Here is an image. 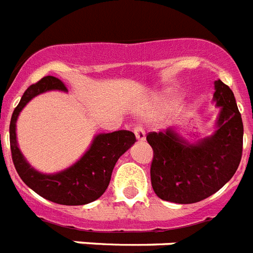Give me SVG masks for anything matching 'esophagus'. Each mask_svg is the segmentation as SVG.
<instances>
[{
  "label": "esophagus",
  "instance_id": "34e87169",
  "mask_svg": "<svg viewBox=\"0 0 253 253\" xmlns=\"http://www.w3.org/2000/svg\"><path fill=\"white\" fill-rule=\"evenodd\" d=\"M134 134H136L138 141H145V129L141 125H137L136 128H134Z\"/></svg>",
  "mask_w": 253,
  "mask_h": 253
}]
</instances>
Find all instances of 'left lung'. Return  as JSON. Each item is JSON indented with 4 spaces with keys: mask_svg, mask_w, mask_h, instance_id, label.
Returning a JSON list of instances; mask_svg holds the SVG:
<instances>
[{
    "mask_svg": "<svg viewBox=\"0 0 253 253\" xmlns=\"http://www.w3.org/2000/svg\"><path fill=\"white\" fill-rule=\"evenodd\" d=\"M214 100L221 107L211 137L189 143L176 132L147 133L153 149L151 185L159 199L193 204L219 191L234 176L243 151V121L231 88L214 82Z\"/></svg>",
    "mask_w": 253,
    "mask_h": 253,
    "instance_id": "8db88e82",
    "label": "left lung"
}]
</instances>
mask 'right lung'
I'll list each match as a JSON object with an SVG mask.
<instances>
[{
    "label": "right lung",
    "mask_w": 253,
    "mask_h": 253,
    "mask_svg": "<svg viewBox=\"0 0 253 253\" xmlns=\"http://www.w3.org/2000/svg\"><path fill=\"white\" fill-rule=\"evenodd\" d=\"M48 90H66L65 84L56 77L46 76L24 91L10 121V149L18 175L26 185L44 199L61 205H84L92 203L106 192L117 159L136 142L134 133L116 130L98 134L91 147L76 165L53 175H44L24 161L17 145L15 121L23 107L34 96Z\"/></svg>",
    "instance_id": "add662e5"
}]
</instances>
